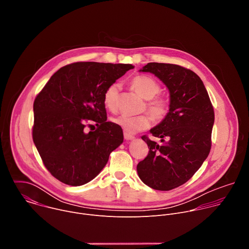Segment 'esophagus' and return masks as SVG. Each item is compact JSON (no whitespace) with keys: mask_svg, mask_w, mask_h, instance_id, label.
<instances>
[{"mask_svg":"<svg viewBox=\"0 0 249 249\" xmlns=\"http://www.w3.org/2000/svg\"><path fill=\"white\" fill-rule=\"evenodd\" d=\"M124 139H125L126 141H130V140H134V139H135V137L125 132V133H124Z\"/></svg>","mask_w":249,"mask_h":249,"instance_id":"1","label":"esophagus"}]
</instances>
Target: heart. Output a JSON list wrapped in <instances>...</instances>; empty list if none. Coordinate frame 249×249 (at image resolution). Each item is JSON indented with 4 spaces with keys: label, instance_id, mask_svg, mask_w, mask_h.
Segmentation results:
<instances>
[{
    "label": "heart",
    "instance_id": "heart-1",
    "mask_svg": "<svg viewBox=\"0 0 249 249\" xmlns=\"http://www.w3.org/2000/svg\"><path fill=\"white\" fill-rule=\"evenodd\" d=\"M132 86L139 94L148 99L147 107L152 116L156 120H162L169 110V104L164 97L157 96L160 91V84L150 76L140 75L136 76L132 80ZM118 92V83L110 84L103 92V104L105 108L111 112H115L117 110ZM113 122L121 127L126 133L133 134L149 128L152 118L146 113L140 115L121 114L113 118Z\"/></svg>",
    "mask_w": 249,
    "mask_h": 249
}]
</instances>
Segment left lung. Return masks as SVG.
<instances>
[{"label": "left lung", "instance_id": "1", "mask_svg": "<svg viewBox=\"0 0 249 249\" xmlns=\"http://www.w3.org/2000/svg\"><path fill=\"white\" fill-rule=\"evenodd\" d=\"M141 72L158 77L168 89L165 118L151 129L161 144L142 137L150 151L137 165L141 180L153 189L168 191L187 182L211 150L215 113L202 80L193 71L174 64L148 63Z\"/></svg>", "mask_w": 249, "mask_h": 249}]
</instances>
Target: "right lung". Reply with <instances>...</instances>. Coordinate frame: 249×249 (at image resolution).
<instances>
[{
	"mask_svg": "<svg viewBox=\"0 0 249 249\" xmlns=\"http://www.w3.org/2000/svg\"><path fill=\"white\" fill-rule=\"evenodd\" d=\"M131 64L77 62L62 67L33 103L32 139L48 171L61 182L80 186L107 163L123 143V132L108 122L103 92ZM98 128L86 132L88 124Z\"/></svg>",
	"mask_w": 249,
	"mask_h": 249,
	"instance_id": "add662e5",
	"label": "right lung"
}]
</instances>
